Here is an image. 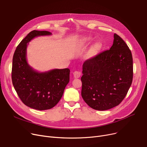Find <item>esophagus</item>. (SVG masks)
<instances>
[{
  "label": "esophagus",
  "mask_w": 147,
  "mask_h": 147,
  "mask_svg": "<svg viewBox=\"0 0 147 147\" xmlns=\"http://www.w3.org/2000/svg\"><path fill=\"white\" fill-rule=\"evenodd\" d=\"M73 76L74 78H79L81 76V72L79 71H75L73 73Z\"/></svg>",
  "instance_id": "1"
}]
</instances>
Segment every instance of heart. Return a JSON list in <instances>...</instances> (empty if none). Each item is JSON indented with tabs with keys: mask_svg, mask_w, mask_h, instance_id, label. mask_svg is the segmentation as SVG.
<instances>
[{
	"mask_svg": "<svg viewBox=\"0 0 147 147\" xmlns=\"http://www.w3.org/2000/svg\"><path fill=\"white\" fill-rule=\"evenodd\" d=\"M92 39L90 38H86L85 40L81 43V45H83V44H85V43H87V42H89L90 41H91ZM100 48V44L99 43H96L94 45V46L91 49V52L92 53H94L96 51H97L99 50V49Z\"/></svg>",
	"mask_w": 147,
	"mask_h": 147,
	"instance_id": "1",
	"label": "heart"
}]
</instances>
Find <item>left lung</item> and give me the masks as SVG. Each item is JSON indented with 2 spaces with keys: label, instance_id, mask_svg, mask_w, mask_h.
Wrapping results in <instances>:
<instances>
[{
  "label": "left lung",
  "instance_id": "left-lung-1",
  "mask_svg": "<svg viewBox=\"0 0 147 147\" xmlns=\"http://www.w3.org/2000/svg\"><path fill=\"white\" fill-rule=\"evenodd\" d=\"M82 96L92 108L106 111L119 105L131 86V50L116 34L110 50L86 60L83 65Z\"/></svg>",
  "mask_w": 147,
  "mask_h": 147
}]
</instances>
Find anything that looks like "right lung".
<instances>
[{"label":"right lung","instance_id":"add662e5","mask_svg":"<svg viewBox=\"0 0 147 147\" xmlns=\"http://www.w3.org/2000/svg\"><path fill=\"white\" fill-rule=\"evenodd\" d=\"M50 35L47 31L30 32L18 45L13 57L12 80L15 89L26 106L39 111L54 107L70 80L68 68L39 73L27 63V43L36 36Z\"/></svg>","mask_w":147,"mask_h":147}]
</instances>
